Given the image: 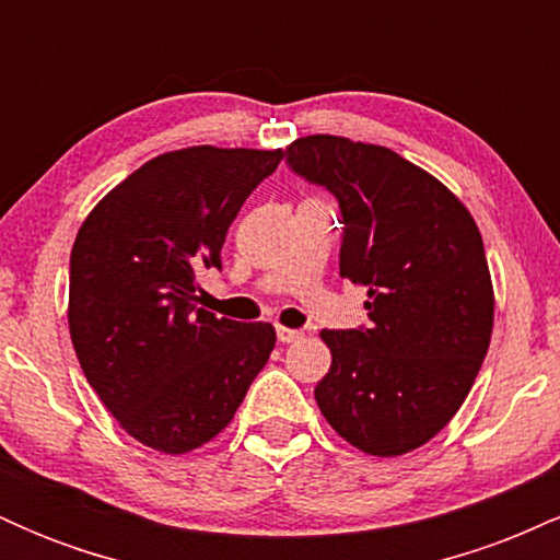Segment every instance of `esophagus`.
<instances>
[{
  "label": "esophagus",
  "mask_w": 560,
  "mask_h": 560,
  "mask_svg": "<svg viewBox=\"0 0 560 560\" xmlns=\"http://www.w3.org/2000/svg\"><path fill=\"white\" fill-rule=\"evenodd\" d=\"M276 337H279L281 345H289V342H298V339L302 337V331L289 329V326H276Z\"/></svg>",
  "instance_id": "1"
}]
</instances>
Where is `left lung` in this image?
<instances>
[{
    "instance_id": "obj_1",
    "label": "left lung",
    "mask_w": 560,
    "mask_h": 560,
    "mask_svg": "<svg viewBox=\"0 0 560 560\" xmlns=\"http://www.w3.org/2000/svg\"><path fill=\"white\" fill-rule=\"evenodd\" d=\"M287 155L339 199V276L369 289V329L320 331L331 369L316 402L352 447L397 458L447 427L490 347L494 292L479 226L440 178L387 147L313 133Z\"/></svg>"
}]
</instances>
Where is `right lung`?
Instances as JSON below:
<instances>
[{"mask_svg": "<svg viewBox=\"0 0 560 560\" xmlns=\"http://www.w3.org/2000/svg\"><path fill=\"white\" fill-rule=\"evenodd\" d=\"M284 150L184 147L147 160L94 205L70 253L68 326L83 376L141 445L184 455L234 419L276 329L197 305L226 231Z\"/></svg>", "mask_w": 560, "mask_h": 560, "instance_id": "1", "label": "right lung"}]
</instances>
